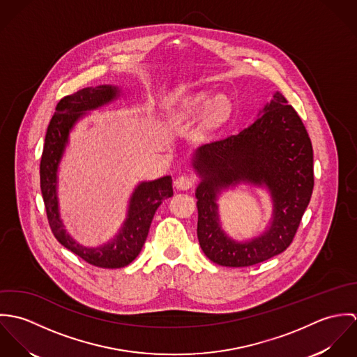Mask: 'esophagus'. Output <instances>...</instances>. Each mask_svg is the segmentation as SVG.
I'll list each match as a JSON object with an SVG mask.
<instances>
[{"mask_svg":"<svg viewBox=\"0 0 357 357\" xmlns=\"http://www.w3.org/2000/svg\"><path fill=\"white\" fill-rule=\"evenodd\" d=\"M174 185L177 190H181V191L190 190L194 185V177L192 176H180L176 178Z\"/></svg>","mask_w":357,"mask_h":357,"instance_id":"obj_1","label":"esophagus"}]
</instances>
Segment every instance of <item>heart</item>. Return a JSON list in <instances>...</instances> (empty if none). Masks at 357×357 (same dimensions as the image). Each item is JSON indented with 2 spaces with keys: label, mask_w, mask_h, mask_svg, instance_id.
Masks as SVG:
<instances>
[{
  "label": "heart",
  "mask_w": 357,
  "mask_h": 357,
  "mask_svg": "<svg viewBox=\"0 0 357 357\" xmlns=\"http://www.w3.org/2000/svg\"><path fill=\"white\" fill-rule=\"evenodd\" d=\"M207 102V95L199 93L194 98L187 99L183 105L177 109L176 118L181 122H190L198 116L204 102ZM229 114V102L224 98H215L208 102L201 116V128L204 130L213 129L222 123Z\"/></svg>",
  "instance_id": "1"
}]
</instances>
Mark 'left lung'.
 Instances as JSON below:
<instances>
[{
	"instance_id": "left-lung-1",
	"label": "left lung",
	"mask_w": 357,
	"mask_h": 357,
	"mask_svg": "<svg viewBox=\"0 0 357 357\" xmlns=\"http://www.w3.org/2000/svg\"><path fill=\"white\" fill-rule=\"evenodd\" d=\"M262 111L238 135L198 149L192 163L201 177L195 192L199 245L222 266H250L284 252L312 197L313 150L301 118L280 92ZM241 182L266 186L274 202L268 229L246 243L222 231L216 204L221 189Z\"/></svg>"
}]
</instances>
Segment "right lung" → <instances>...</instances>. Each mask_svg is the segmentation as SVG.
Segmentation results:
<instances>
[{
    "mask_svg": "<svg viewBox=\"0 0 357 357\" xmlns=\"http://www.w3.org/2000/svg\"><path fill=\"white\" fill-rule=\"evenodd\" d=\"M118 96L119 89L112 85L84 88L74 95L64 96L57 102L48 125L40 163L41 192L54 238L88 264L111 269L126 266L139 255L147 239L156 208L173 195L170 176L140 183L130 197L128 217L118 235L99 248L82 246L66 232L59 213L57 169L68 143V135L78 119L86 115V111L99 108Z\"/></svg>",
    "mask_w": 357,
    "mask_h": 357,
    "instance_id": "1",
    "label": "right lung"
}]
</instances>
